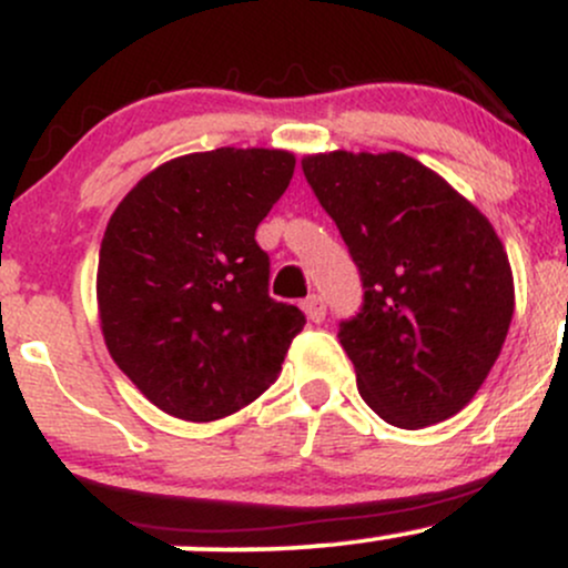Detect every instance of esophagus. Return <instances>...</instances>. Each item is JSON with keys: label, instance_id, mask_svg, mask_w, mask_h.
Listing matches in <instances>:
<instances>
[{"label": "esophagus", "instance_id": "esophagus-1", "mask_svg": "<svg viewBox=\"0 0 568 568\" xmlns=\"http://www.w3.org/2000/svg\"><path fill=\"white\" fill-rule=\"evenodd\" d=\"M302 310L306 312V317H310L312 323L325 321V302H323V296H317V293H312V296L304 298Z\"/></svg>", "mask_w": 568, "mask_h": 568}]
</instances>
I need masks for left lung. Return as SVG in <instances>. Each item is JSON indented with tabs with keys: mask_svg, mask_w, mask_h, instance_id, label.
<instances>
[{
	"mask_svg": "<svg viewBox=\"0 0 568 568\" xmlns=\"http://www.w3.org/2000/svg\"><path fill=\"white\" fill-rule=\"evenodd\" d=\"M363 283L338 323L363 400L389 425L454 416L486 382L513 321L507 253L478 207L400 152L302 160Z\"/></svg>",
	"mask_w": 568,
	"mask_h": 568,
	"instance_id": "8db88e82",
	"label": "left lung"
}]
</instances>
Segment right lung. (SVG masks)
<instances>
[{"label": "right lung", "instance_id": "obj_1", "mask_svg": "<svg viewBox=\"0 0 568 568\" xmlns=\"http://www.w3.org/2000/svg\"><path fill=\"white\" fill-rule=\"evenodd\" d=\"M280 149L186 154L116 205L98 253V312L114 363L186 422L230 416L280 376L306 317L270 296L256 226L291 184Z\"/></svg>", "mask_w": 568, "mask_h": 568}]
</instances>
